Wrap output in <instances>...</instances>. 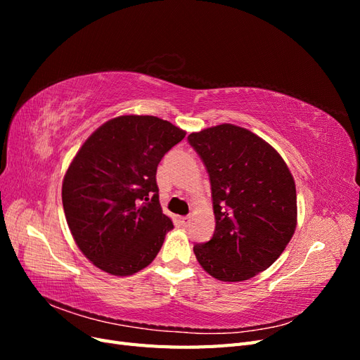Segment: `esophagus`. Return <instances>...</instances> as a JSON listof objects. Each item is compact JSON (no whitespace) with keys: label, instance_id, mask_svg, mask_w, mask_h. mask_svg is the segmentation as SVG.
I'll list each match as a JSON object with an SVG mask.
<instances>
[{"label":"esophagus","instance_id":"esophagus-1","mask_svg":"<svg viewBox=\"0 0 360 360\" xmlns=\"http://www.w3.org/2000/svg\"><path fill=\"white\" fill-rule=\"evenodd\" d=\"M179 221L181 224V226H188L191 222V216H181V217H179Z\"/></svg>","mask_w":360,"mask_h":360}]
</instances>
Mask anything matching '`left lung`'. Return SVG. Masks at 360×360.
<instances>
[{"label": "left lung", "instance_id": "obj_1", "mask_svg": "<svg viewBox=\"0 0 360 360\" xmlns=\"http://www.w3.org/2000/svg\"><path fill=\"white\" fill-rule=\"evenodd\" d=\"M209 172L216 226L193 246L224 282L254 278L284 252L296 230V184L278 151L248 129L219 124L188 136Z\"/></svg>", "mask_w": 360, "mask_h": 360}]
</instances>
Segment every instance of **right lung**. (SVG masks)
I'll return each mask as SVG.
<instances>
[{
  "mask_svg": "<svg viewBox=\"0 0 360 360\" xmlns=\"http://www.w3.org/2000/svg\"><path fill=\"white\" fill-rule=\"evenodd\" d=\"M184 135L153 115H122L76 153L63 180V209L76 245L96 267L127 276L156 258L172 228L162 213L156 171Z\"/></svg>",
  "mask_w": 360,
  "mask_h": 360,
  "instance_id": "obj_1",
  "label": "right lung"
}]
</instances>
